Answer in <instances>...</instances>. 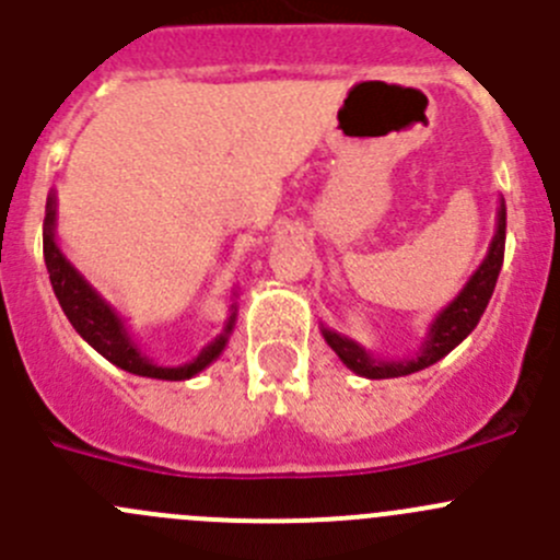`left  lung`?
<instances>
[{
	"mask_svg": "<svg viewBox=\"0 0 560 560\" xmlns=\"http://www.w3.org/2000/svg\"><path fill=\"white\" fill-rule=\"evenodd\" d=\"M503 249H505V203L500 200L498 225H494L492 244H489L481 266L472 271L470 280L465 283V289L454 296V302L436 313L434 322L429 324L425 340L420 343V349L415 351L412 357H401V360H382V357H374L371 351H365L357 340L346 338V335L335 332V329L324 327L322 324L324 340H327L329 349L340 357V363H343L346 369L354 371L357 376H365V380H396V376H407V374H415V371L429 369V365H434L436 360H443L448 351H454L456 346H459L462 340L476 329V324L481 322L483 311H487L489 300H492L500 266H503Z\"/></svg>",
	"mask_w": 560,
	"mask_h": 560,
	"instance_id": "8db88e82",
	"label": "left lung"
}]
</instances>
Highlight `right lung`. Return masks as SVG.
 Returning a JSON list of instances; mask_svg holds the SVG:
<instances>
[{
    "mask_svg": "<svg viewBox=\"0 0 560 560\" xmlns=\"http://www.w3.org/2000/svg\"><path fill=\"white\" fill-rule=\"evenodd\" d=\"M55 233L57 195L49 191V197H46L44 220V258L46 269H49L51 289H55L62 313H66L68 322L73 324V329H77L101 357H106L112 365L129 371V374L148 376V380L184 382L197 376L203 369H209L217 357L225 351L228 338H231L233 327H236V302L228 307V322L225 327H222V332L217 335L211 343H206L191 363L162 365L156 363V360H151V357L140 349V343H135V338L129 335V327H126V322L120 318V313H117L115 307L84 280L82 271H77V266L62 255Z\"/></svg>",
    "mask_w": 560,
    "mask_h": 560,
    "instance_id": "1",
    "label": "right lung"
}]
</instances>
